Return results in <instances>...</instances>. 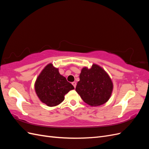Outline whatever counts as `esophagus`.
<instances>
[{"instance_id": "34e87169", "label": "esophagus", "mask_w": 149, "mask_h": 149, "mask_svg": "<svg viewBox=\"0 0 149 149\" xmlns=\"http://www.w3.org/2000/svg\"><path fill=\"white\" fill-rule=\"evenodd\" d=\"M72 84H73V86L74 87V88H76V83L74 81V82L72 83Z\"/></svg>"}]
</instances>
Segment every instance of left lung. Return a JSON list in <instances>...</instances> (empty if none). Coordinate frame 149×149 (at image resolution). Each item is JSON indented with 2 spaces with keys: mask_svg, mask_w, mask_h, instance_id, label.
Wrapping results in <instances>:
<instances>
[{
  "mask_svg": "<svg viewBox=\"0 0 149 149\" xmlns=\"http://www.w3.org/2000/svg\"><path fill=\"white\" fill-rule=\"evenodd\" d=\"M113 84L109 76L101 66L93 64L91 68L84 67L79 74L76 91L91 106L106 103L111 96Z\"/></svg>",
  "mask_w": 149,
  "mask_h": 149,
  "instance_id": "obj_1",
  "label": "left lung"
}]
</instances>
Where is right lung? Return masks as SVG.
Listing matches in <instances>:
<instances>
[{"label":"right lung","mask_w":149,"mask_h":149,"mask_svg":"<svg viewBox=\"0 0 149 149\" xmlns=\"http://www.w3.org/2000/svg\"><path fill=\"white\" fill-rule=\"evenodd\" d=\"M74 89L52 63L45 67L35 83V92L40 100L49 107L60 104L65 100V94Z\"/></svg>","instance_id":"add662e5"}]
</instances>
